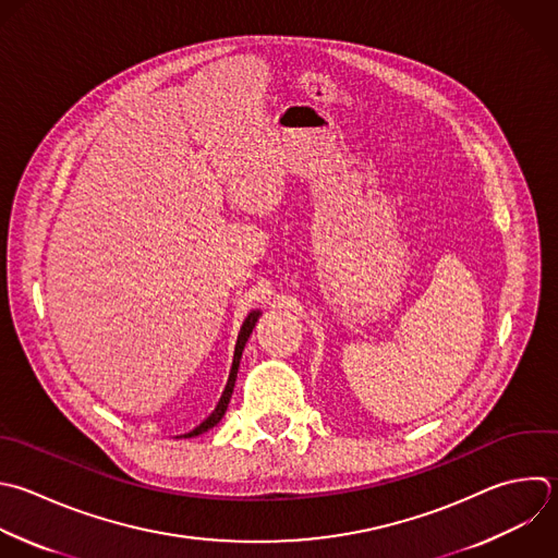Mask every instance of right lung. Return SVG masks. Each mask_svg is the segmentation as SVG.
I'll return each mask as SVG.
<instances>
[{
    "label": "right lung",
    "instance_id": "right-lung-1",
    "mask_svg": "<svg viewBox=\"0 0 558 558\" xmlns=\"http://www.w3.org/2000/svg\"><path fill=\"white\" fill-rule=\"evenodd\" d=\"M262 316V312L259 310H253L248 316H246V320H244V325H242V329H240V333H238V342H235V353H233V364H231V373H229V379H227V386H225V392H222V397H220V401H218V405H216V410L198 425V427H194L192 432H187L185 434V438H192V436H198V434H203V432H207V429H211L214 425H218L220 423V418L225 416V412H227V405H229V401H231V395H233V386H235V377H238V368H240V360H242V351H244V347H246V340L251 338V333H253V327H255V323H257V318Z\"/></svg>",
    "mask_w": 558,
    "mask_h": 558
}]
</instances>
